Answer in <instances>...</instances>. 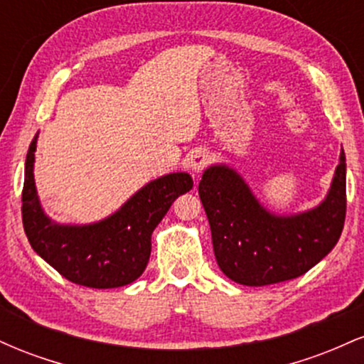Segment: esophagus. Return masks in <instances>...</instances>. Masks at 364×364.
<instances>
[{
    "label": "esophagus",
    "mask_w": 364,
    "mask_h": 364,
    "mask_svg": "<svg viewBox=\"0 0 364 364\" xmlns=\"http://www.w3.org/2000/svg\"><path fill=\"white\" fill-rule=\"evenodd\" d=\"M208 161H210V157H208L205 150H195L188 157V169H191L193 173H202L203 168L208 164Z\"/></svg>",
    "instance_id": "obj_1"
}]
</instances>
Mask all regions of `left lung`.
<instances>
[{
	"label": "left lung",
	"instance_id": "obj_1",
	"mask_svg": "<svg viewBox=\"0 0 364 364\" xmlns=\"http://www.w3.org/2000/svg\"><path fill=\"white\" fill-rule=\"evenodd\" d=\"M198 195L219 269L243 286H269L306 274L339 241L346 219V156L320 205L294 215L267 210L235 169H205Z\"/></svg>",
	"mask_w": 364,
	"mask_h": 364
}]
</instances>
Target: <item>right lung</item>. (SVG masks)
Listing matches in <instances>:
<instances>
[{
	"mask_svg": "<svg viewBox=\"0 0 364 364\" xmlns=\"http://www.w3.org/2000/svg\"><path fill=\"white\" fill-rule=\"evenodd\" d=\"M37 135L25 159L22 220L34 252L63 277L94 289L132 284L150 258V237L179 195L193 188L188 173L150 181L114 214L94 224H58L44 214L34 181Z\"/></svg>",
	"mask_w": 364,
	"mask_h": 364,
	"instance_id": "obj_1",
	"label": "right lung"
}]
</instances>
